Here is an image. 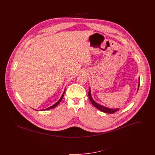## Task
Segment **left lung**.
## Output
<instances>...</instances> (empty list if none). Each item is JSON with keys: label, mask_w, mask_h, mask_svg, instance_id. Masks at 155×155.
Instances as JSON below:
<instances>
[{"label": "left lung", "mask_w": 155, "mask_h": 155, "mask_svg": "<svg viewBox=\"0 0 155 155\" xmlns=\"http://www.w3.org/2000/svg\"><path fill=\"white\" fill-rule=\"evenodd\" d=\"M139 87H140V78H139V82H138V89H137V92L138 91ZM88 96L90 101L91 102L92 104L96 107V109H97L99 110L103 111L104 113H110L111 114V113H114L116 111H118L119 110V109H118V108H109L107 107L104 106L103 105H101V104H100L96 102L93 99L92 97L91 96V88H89V89Z\"/></svg>", "instance_id": "obj_1"}]
</instances>
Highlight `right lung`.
<instances>
[{"label":"right lung","mask_w":155,"mask_h":155,"mask_svg":"<svg viewBox=\"0 0 155 155\" xmlns=\"http://www.w3.org/2000/svg\"><path fill=\"white\" fill-rule=\"evenodd\" d=\"M65 91H66V88L64 89V92H63V93L62 95L61 96V97L60 98V99H59V101H58L56 103H55V104H54L53 105H52L51 106L49 107L48 108H46V109H42V110H49V109H53V108H54V107H56V106L59 104V103H60V102H61V101L62 100V99H63V96H64V93H65Z\"/></svg>","instance_id":"right-lung-1"}]
</instances>
